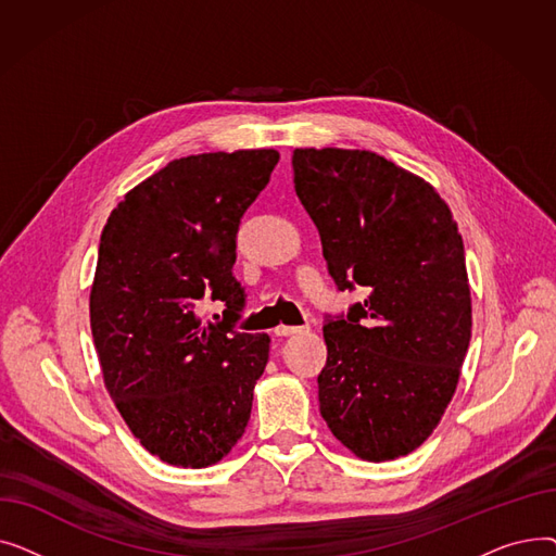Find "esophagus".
Returning <instances> with one entry per match:
<instances>
[{"mask_svg": "<svg viewBox=\"0 0 556 556\" xmlns=\"http://www.w3.org/2000/svg\"><path fill=\"white\" fill-rule=\"evenodd\" d=\"M295 333H302V327H286V325H281V327L275 329V336H279V338L295 336Z\"/></svg>", "mask_w": 556, "mask_h": 556, "instance_id": "esophagus-1", "label": "esophagus"}]
</instances>
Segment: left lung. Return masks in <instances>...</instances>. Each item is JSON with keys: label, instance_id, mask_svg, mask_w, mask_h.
<instances>
[{"label": "left lung", "instance_id": "8db88e82", "mask_svg": "<svg viewBox=\"0 0 556 556\" xmlns=\"http://www.w3.org/2000/svg\"><path fill=\"white\" fill-rule=\"evenodd\" d=\"M293 170L338 290L367 293L325 319L319 413L363 459L413 453L451 403L471 340L457 223L428 182L369 151L295 149Z\"/></svg>", "mask_w": 556, "mask_h": 556}]
</instances>
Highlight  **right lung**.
Wrapping results in <instances>:
<instances>
[{
	"label": "right lung",
	"instance_id": "obj_1",
	"mask_svg": "<svg viewBox=\"0 0 556 556\" xmlns=\"http://www.w3.org/2000/svg\"><path fill=\"white\" fill-rule=\"evenodd\" d=\"M273 149L168 162L110 214L90 295L105 388L139 444L185 469L216 464L241 440L270 338L241 333L233 277L243 214L270 182ZM226 302L224 323L194 315Z\"/></svg>",
	"mask_w": 556,
	"mask_h": 556
}]
</instances>
